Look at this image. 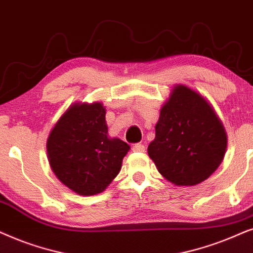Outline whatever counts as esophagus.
Instances as JSON below:
<instances>
[{
  "label": "esophagus",
  "instance_id": "1",
  "mask_svg": "<svg viewBox=\"0 0 253 253\" xmlns=\"http://www.w3.org/2000/svg\"><path fill=\"white\" fill-rule=\"evenodd\" d=\"M144 150H146V147L141 143H136L133 146V151L135 153H144Z\"/></svg>",
  "mask_w": 253,
  "mask_h": 253
}]
</instances>
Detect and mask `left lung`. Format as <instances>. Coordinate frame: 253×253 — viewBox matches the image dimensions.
I'll list each match as a JSON object with an SVG mask.
<instances>
[{
  "label": "left lung",
  "instance_id": "8db88e82",
  "mask_svg": "<svg viewBox=\"0 0 253 253\" xmlns=\"http://www.w3.org/2000/svg\"><path fill=\"white\" fill-rule=\"evenodd\" d=\"M148 155L176 186H194L220 167L227 150L223 123L205 97L177 84L161 107Z\"/></svg>",
  "mask_w": 253,
  "mask_h": 253
}]
</instances>
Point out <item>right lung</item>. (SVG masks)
Masks as SVG:
<instances>
[{
  "label": "right lung",
  "mask_w": 253,
  "mask_h": 253,
  "mask_svg": "<svg viewBox=\"0 0 253 253\" xmlns=\"http://www.w3.org/2000/svg\"><path fill=\"white\" fill-rule=\"evenodd\" d=\"M103 103H74L47 137L50 169L76 194L102 193L119 173L130 147L110 137Z\"/></svg>",
  "instance_id": "obj_1"
}]
</instances>
